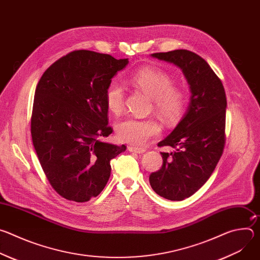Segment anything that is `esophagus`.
I'll use <instances>...</instances> for the list:
<instances>
[{"mask_svg":"<svg viewBox=\"0 0 260 260\" xmlns=\"http://www.w3.org/2000/svg\"><path fill=\"white\" fill-rule=\"evenodd\" d=\"M127 150L129 152H135V153H144L146 151V149H144V148H138V147H134V146H128L127 147Z\"/></svg>","mask_w":260,"mask_h":260,"instance_id":"esophagus-1","label":"esophagus"}]
</instances>
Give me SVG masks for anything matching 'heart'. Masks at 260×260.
Returning <instances> with one entry per match:
<instances>
[{
  "instance_id": "b5f03b06",
  "label": "heart",
  "mask_w": 260,
  "mask_h": 260,
  "mask_svg": "<svg viewBox=\"0 0 260 260\" xmlns=\"http://www.w3.org/2000/svg\"><path fill=\"white\" fill-rule=\"evenodd\" d=\"M129 80L152 98L156 112L164 120L175 122L182 116L186 108V95L173 86V80L167 73L155 68H144L134 73ZM106 103L111 112L121 113L124 107V89L119 83L110 84L106 92ZM159 132L160 126L153 119L126 117L116 125L117 138L121 142L136 146L144 145Z\"/></svg>"
}]
</instances>
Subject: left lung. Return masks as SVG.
Listing matches in <instances>:
<instances>
[{"mask_svg":"<svg viewBox=\"0 0 260 260\" xmlns=\"http://www.w3.org/2000/svg\"><path fill=\"white\" fill-rule=\"evenodd\" d=\"M178 67L186 79L190 99L183 118L158 143L173 148L161 152L162 166L149 176L152 189L170 201L196 193L214 172L225 143L226 96L221 80L194 52L178 49L151 54Z\"/></svg>","mask_w":260,"mask_h":260,"instance_id":"obj_1","label":"left lung"}]
</instances>
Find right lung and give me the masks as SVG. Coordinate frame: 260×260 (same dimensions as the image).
<instances>
[{
	"mask_svg": "<svg viewBox=\"0 0 260 260\" xmlns=\"http://www.w3.org/2000/svg\"><path fill=\"white\" fill-rule=\"evenodd\" d=\"M127 63V58L73 51L52 63L36 87L32 144L51 186L69 201L98 197L110 178L111 159L126 149L102 139L112 133L107 89Z\"/></svg>",
	"mask_w": 260,
	"mask_h": 260,
	"instance_id": "add662e5",
	"label": "right lung"
}]
</instances>
